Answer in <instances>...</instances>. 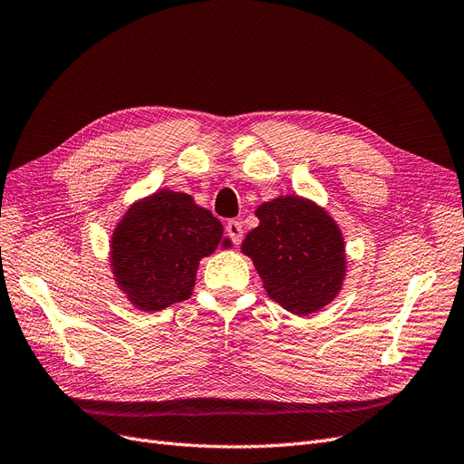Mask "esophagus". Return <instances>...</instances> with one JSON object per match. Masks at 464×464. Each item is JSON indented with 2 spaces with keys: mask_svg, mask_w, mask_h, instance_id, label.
I'll use <instances>...</instances> for the list:
<instances>
[{
  "mask_svg": "<svg viewBox=\"0 0 464 464\" xmlns=\"http://www.w3.org/2000/svg\"><path fill=\"white\" fill-rule=\"evenodd\" d=\"M226 233L233 241V245H237V246L241 245V241H243V226H241V223L235 221V219H229L226 223Z\"/></svg>",
  "mask_w": 464,
  "mask_h": 464,
  "instance_id": "34e87169",
  "label": "esophagus"
}]
</instances>
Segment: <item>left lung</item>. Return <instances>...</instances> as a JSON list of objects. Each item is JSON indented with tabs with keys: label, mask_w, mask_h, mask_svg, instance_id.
<instances>
[{
	"label": "left lung",
	"mask_w": 464,
	"mask_h": 464,
	"mask_svg": "<svg viewBox=\"0 0 464 464\" xmlns=\"http://www.w3.org/2000/svg\"><path fill=\"white\" fill-rule=\"evenodd\" d=\"M260 223L241 245L271 300L295 315L331 304L346 277V246L338 223L310 198L286 195L256 210Z\"/></svg>",
	"instance_id": "8db88e82"
}]
</instances>
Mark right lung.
I'll return each instance as SVG.
<instances>
[{
    "label": "right lung",
    "instance_id": "right-lung-1",
    "mask_svg": "<svg viewBox=\"0 0 464 464\" xmlns=\"http://www.w3.org/2000/svg\"><path fill=\"white\" fill-rule=\"evenodd\" d=\"M229 248L223 226L193 197L159 188L133 202L111 238L112 276L137 310L154 314L193 295L198 262Z\"/></svg>",
    "mask_w": 464,
    "mask_h": 464
}]
</instances>
